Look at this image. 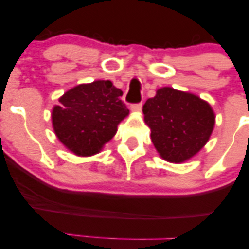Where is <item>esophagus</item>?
Returning a JSON list of instances; mask_svg holds the SVG:
<instances>
[{
  "label": "esophagus",
  "mask_w": 249,
  "mask_h": 249,
  "mask_svg": "<svg viewBox=\"0 0 249 249\" xmlns=\"http://www.w3.org/2000/svg\"><path fill=\"white\" fill-rule=\"evenodd\" d=\"M142 107V103H137V104H132V105H131V107H130L131 111H133V112H141Z\"/></svg>",
  "instance_id": "obj_1"
}]
</instances>
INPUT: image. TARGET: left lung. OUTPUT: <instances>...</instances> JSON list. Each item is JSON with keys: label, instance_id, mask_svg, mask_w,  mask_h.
<instances>
[{"label": "left lung", "instance_id": "obj_1", "mask_svg": "<svg viewBox=\"0 0 249 249\" xmlns=\"http://www.w3.org/2000/svg\"><path fill=\"white\" fill-rule=\"evenodd\" d=\"M154 147L165 160L182 162L205 146L215 116L207 102L193 93L161 88L142 107Z\"/></svg>", "mask_w": 249, "mask_h": 249}]
</instances>
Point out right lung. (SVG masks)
<instances>
[{"instance_id": "1", "label": "right lung", "mask_w": 249, "mask_h": 249, "mask_svg": "<svg viewBox=\"0 0 249 249\" xmlns=\"http://www.w3.org/2000/svg\"><path fill=\"white\" fill-rule=\"evenodd\" d=\"M123 91L110 81H96L70 89L53 108L57 138L77 156L98 153L128 115Z\"/></svg>"}]
</instances>
